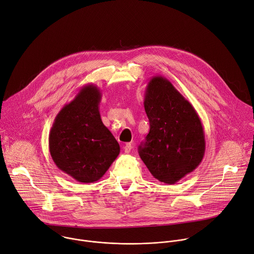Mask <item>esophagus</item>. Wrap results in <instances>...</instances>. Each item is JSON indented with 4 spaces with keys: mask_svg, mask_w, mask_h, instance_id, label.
I'll return each instance as SVG.
<instances>
[{
    "mask_svg": "<svg viewBox=\"0 0 254 254\" xmlns=\"http://www.w3.org/2000/svg\"><path fill=\"white\" fill-rule=\"evenodd\" d=\"M123 149H124V152H125V153H129V152H130V151H131V149H132V145H131V143H126V144L124 145Z\"/></svg>",
    "mask_w": 254,
    "mask_h": 254,
    "instance_id": "1",
    "label": "esophagus"
}]
</instances>
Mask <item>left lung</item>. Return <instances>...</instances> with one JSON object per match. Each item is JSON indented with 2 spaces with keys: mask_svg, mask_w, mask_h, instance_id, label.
<instances>
[{
  "mask_svg": "<svg viewBox=\"0 0 254 254\" xmlns=\"http://www.w3.org/2000/svg\"><path fill=\"white\" fill-rule=\"evenodd\" d=\"M144 108L150 130L138 150L154 178L175 184L195 170L205 152V135L200 118L190 104L162 76L148 82Z\"/></svg>",
  "mask_w": 254,
  "mask_h": 254,
  "instance_id": "left-lung-1",
  "label": "left lung"
}]
</instances>
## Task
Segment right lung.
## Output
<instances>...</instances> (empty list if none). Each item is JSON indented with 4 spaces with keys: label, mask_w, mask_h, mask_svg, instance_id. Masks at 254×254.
<instances>
[{
    "label": "right lung",
    "mask_w": 254,
    "mask_h": 254,
    "mask_svg": "<svg viewBox=\"0 0 254 254\" xmlns=\"http://www.w3.org/2000/svg\"><path fill=\"white\" fill-rule=\"evenodd\" d=\"M100 89L88 84L56 116L49 134L57 167L81 183L99 180L120 153V146L101 120Z\"/></svg>",
    "instance_id": "add662e5"
}]
</instances>
